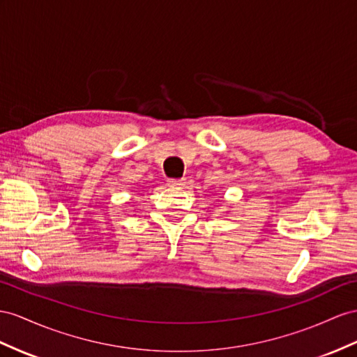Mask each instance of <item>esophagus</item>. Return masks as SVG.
<instances>
[{"label": "esophagus", "mask_w": 357, "mask_h": 357, "mask_svg": "<svg viewBox=\"0 0 357 357\" xmlns=\"http://www.w3.org/2000/svg\"><path fill=\"white\" fill-rule=\"evenodd\" d=\"M184 182H185V179H184V178H181V179L170 178V179H167V184H169L170 187H179V185H184Z\"/></svg>", "instance_id": "esophagus-1"}]
</instances>
